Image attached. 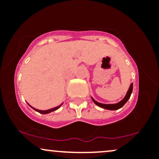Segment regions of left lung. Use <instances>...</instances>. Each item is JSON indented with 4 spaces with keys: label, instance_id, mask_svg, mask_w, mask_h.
<instances>
[{
    "label": "left lung",
    "instance_id": "8db88e82",
    "mask_svg": "<svg viewBox=\"0 0 159 159\" xmlns=\"http://www.w3.org/2000/svg\"><path fill=\"white\" fill-rule=\"evenodd\" d=\"M132 90H133V84L132 83L130 84V87H129V90H128V91H127L126 94H125V97H124L123 99L121 100V101H120L119 102L115 103V104H103V103H100V102H98L96 101V100H95L94 98L92 97V96H91V98H92L93 102L96 104V105H98V106L102 107V108H104V109H107V110H110V111L118 110V109L121 108V107H123V105L127 102V101L129 99V98H130L131 94H132Z\"/></svg>",
    "mask_w": 159,
    "mask_h": 159
}]
</instances>
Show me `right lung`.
<instances>
[{"mask_svg":"<svg viewBox=\"0 0 159 159\" xmlns=\"http://www.w3.org/2000/svg\"><path fill=\"white\" fill-rule=\"evenodd\" d=\"M27 104H28V103H27ZM63 103H62V104H61V105H58V106L53 107V108L48 109V110H45V111H43V110H39V109H36V108H35V107H32L31 105H29V104H28V105H29V106H30V107H32V108L34 109V110H35L36 111H37V112L40 113V114H49V113L52 112V111H54L57 110L58 108H60V107H61L62 106V105H63Z\"/></svg>","mask_w":159,"mask_h":159,"instance_id":"add662e5","label":"right lung"}]
</instances>
